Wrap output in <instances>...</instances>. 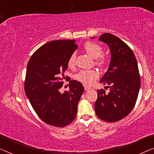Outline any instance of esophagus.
<instances>
[{
  "mask_svg": "<svg viewBox=\"0 0 154 154\" xmlns=\"http://www.w3.org/2000/svg\"><path fill=\"white\" fill-rule=\"evenodd\" d=\"M84 88H85V90L87 91V90H89V89H91V87L87 86V85H84Z\"/></svg>",
  "mask_w": 154,
  "mask_h": 154,
  "instance_id": "1",
  "label": "esophagus"
}]
</instances>
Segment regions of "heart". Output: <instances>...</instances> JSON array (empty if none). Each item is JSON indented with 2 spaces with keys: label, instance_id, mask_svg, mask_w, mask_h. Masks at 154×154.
I'll list each match as a JSON object with an SVG mask.
<instances>
[{
  "label": "heart",
  "instance_id": "obj_1",
  "mask_svg": "<svg viewBox=\"0 0 154 154\" xmlns=\"http://www.w3.org/2000/svg\"><path fill=\"white\" fill-rule=\"evenodd\" d=\"M85 51L94 58H96V64L98 66H104L107 63V58L103 55V48L100 44L88 41L84 45ZM75 65V53L71 54L67 60V66L74 68ZM98 72L96 70H81L75 75V79L85 85H90L98 78Z\"/></svg>",
  "mask_w": 154,
  "mask_h": 154
}]
</instances>
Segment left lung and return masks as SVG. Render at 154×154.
I'll use <instances>...</instances> for the list:
<instances>
[{"instance_id": "obj_1", "label": "left lung", "mask_w": 154, "mask_h": 154, "mask_svg": "<svg viewBox=\"0 0 154 154\" xmlns=\"http://www.w3.org/2000/svg\"><path fill=\"white\" fill-rule=\"evenodd\" d=\"M99 41L110 48L109 69L100 80L110 89L108 94L105 89H98L95 112L104 121L116 122L126 117L136 103L140 87L138 63L131 49L119 38L105 33Z\"/></svg>"}]
</instances>
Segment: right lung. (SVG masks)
<instances>
[{
	"label": "right lung",
	"mask_w": 154,
	"mask_h": 154,
	"mask_svg": "<svg viewBox=\"0 0 154 154\" xmlns=\"http://www.w3.org/2000/svg\"><path fill=\"white\" fill-rule=\"evenodd\" d=\"M78 48L74 40L50 41L39 47L27 64L25 91L33 109L42 121L62 127L74 121L84 87L77 80L69 82V90H59L65 79L67 60Z\"/></svg>",
	"instance_id": "right-lung-1"
}]
</instances>
